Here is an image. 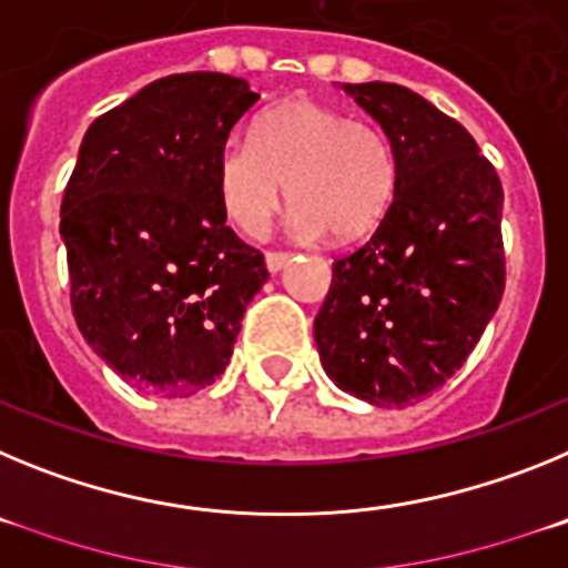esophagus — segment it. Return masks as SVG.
<instances>
[{"mask_svg": "<svg viewBox=\"0 0 568 568\" xmlns=\"http://www.w3.org/2000/svg\"><path fill=\"white\" fill-rule=\"evenodd\" d=\"M290 258H293V253H281V250H273V253H267V270L270 273H278V270L287 267Z\"/></svg>", "mask_w": 568, "mask_h": 568, "instance_id": "esophagus-1", "label": "esophagus"}]
</instances>
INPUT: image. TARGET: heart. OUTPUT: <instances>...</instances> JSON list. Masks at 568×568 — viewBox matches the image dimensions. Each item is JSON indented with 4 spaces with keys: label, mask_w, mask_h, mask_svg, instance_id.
Segmentation results:
<instances>
[{
    "label": "heart",
    "mask_w": 568,
    "mask_h": 568,
    "mask_svg": "<svg viewBox=\"0 0 568 568\" xmlns=\"http://www.w3.org/2000/svg\"><path fill=\"white\" fill-rule=\"evenodd\" d=\"M215 182L224 213L244 235L267 233L290 184L304 233L329 230L335 241H358L393 210L398 153L378 124L313 99H287L255 122L253 142H224Z\"/></svg>",
    "instance_id": "1"
}]
</instances>
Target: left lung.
Wrapping results in <instances>:
<instances>
[{"mask_svg": "<svg viewBox=\"0 0 568 568\" xmlns=\"http://www.w3.org/2000/svg\"><path fill=\"white\" fill-rule=\"evenodd\" d=\"M344 90L393 139L398 195L373 239L335 258L315 344L344 393L409 406L458 373L498 310L504 187L464 124L409 88Z\"/></svg>", "mask_w": 568, "mask_h": 568, "instance_id": "8db88e82", "label": "left lung"}]
</instances>
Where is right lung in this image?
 <instances>
[{
  "mask_svg": "<svg viewBox=\"0 0 568 568\" xmlns=\"http://www.w3.org/2000/svg\"><path fill=\"white\" fill-rule=\"evenodd\" d=\"M258 102L244 79H155L90 124L62 199L70 307L84 341L135 389L187 398L233 355L270 278L227 227L215 162Z\"/></svg>",
  "mask_w": 568,
  "mask_h": 568,
  "instance_id": "right-lung-1",
  "label": "right lung"
}]
</instances>
